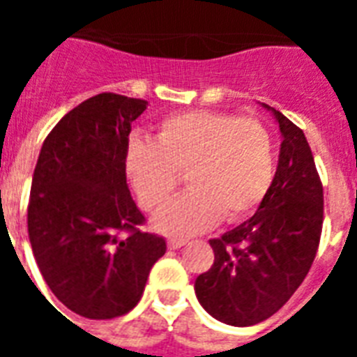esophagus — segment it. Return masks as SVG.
I'll return each instance as SVG.
<instances>
[{
    "label": "esophagus",
    "mask_w": 357,
    "mask_h": 357,
    "mask_svg": "<svg viewBox=\"0 0 357 357\" xmlns=\"http://www.w3.org/2000/svg\"><path fill=\"white\" fill-rule=\"evenodd\" d=\"M185 244H187L185 238H168V248L170 250H178L181 246H185Z\"/></svg>",
    "instance_id": "obj_1"
}]
</instances>
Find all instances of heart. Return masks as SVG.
I'll list each match as a JSON object with an SVG mask.
<instances>
[{
  "label": "heart",
  "mask_w": 357,
  "mask_h": 357,
  "mask_svg": "<svg viewBox=\"0 0 357 357\" xmlns=\"http://www.w3.org/2000/svg\"><path fill=\"white\" fill-rule=\"evenodd\" d=\"M126 172L139 204L161 211L185 174L190 190L157 217L168 235H195L220 220L235 222L265 200L274 178V144L255 119L218 111L170 114L155 140L135 135L126 146Z\"/></svg>",
  "instance_id": "obj_1"
}]
</instances>
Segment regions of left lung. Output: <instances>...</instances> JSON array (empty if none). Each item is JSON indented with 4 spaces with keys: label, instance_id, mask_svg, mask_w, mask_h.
<instances>
[{
    "label": "left lung",
    "instance_id": "8db88e82",
    "mask_svg": "<svg viewBox=\"0 0 357 357\" xmlns=\"http://www.w3.org/2000/svg\"><path fill=\"white\" fill-rule=\"evenodd\" d=\"M271 111L283 137L271 189L254 217L209 241L215 261L195 283L202 307L229 326H254L283 307L307 276L322 234L324 195L310 144L298 126Z\"/></svg>",
    "mask_w": 357,
    "mask_h": 357
}]
</instances>
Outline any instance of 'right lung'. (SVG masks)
Masks as SVG:
<instances>
[{
  "label": "right lung",
  "mask_w": 357,
  "mask_h": 357,
  "mask_svg": "<svg viewBox=\"0 0 357 357\" xmlns=\"http://www.w3.org/2000/svg\"><path fill=\"white\" fill-rule=\"evenodd\" d=\"M148 102L102 92L64 114L42 144L27 229L52 293L85 319H114L139 304L165 238L140 229L144 215L126 181L131 123Z\"/></svg>",
  "instance_id": "add662e5"
}]
</instances>
